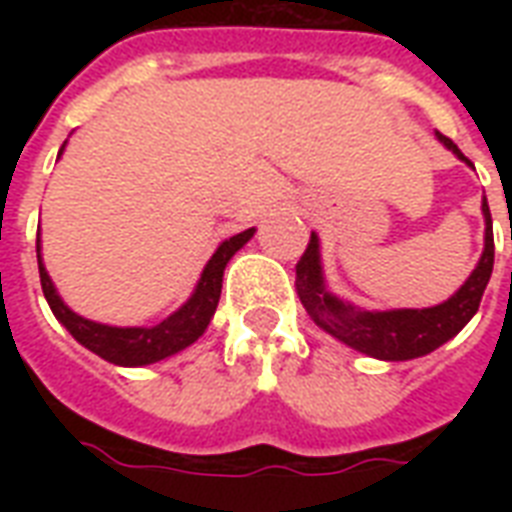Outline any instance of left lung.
<instances>
[{"label": "left lung", "instance_id": "1", "mask_svg": "<svg viewBox=\"0 0 512 512\" xmlns=\"http://www.w3.org/2000/svg\"><path fill=\"white\" fill-rule=\"evenodd\" d=\"M436 138L460 162L470 164V159H465L460 148L446 135L436 132ZM481 212L486 223L481 260L465 279V284L444 303L430 305V308H393V311H364V308L350 305L327 287V276L321 265V241L316 231L311 233L308 249L297 263L300 303L316 327L364 356L380 358V361H409V358L428 356L444 342L452 340L476 316L486 284L492 279L494 233L486 196L481 201Z\"/></svg>", "mask_w": 512, "mask_h": 512}]
</instances>
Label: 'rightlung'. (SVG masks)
I'll use <instances>...</instances> for the list:
<instances>
[{
    "instance_id": "add662e5",
    "label": "right lung",
    "mask_w": 512,
    "mask_h": 512,
    "mask_svg": "<svg viewBox=\"0 0 512 512\" xmlns=\"http://www.w3.org/2000/svg\"><path fill=\"white\" fill-rule=\"evenodd\" d=\"M68 143V140H66ZM66 143L60 146L58 159L66 151ZM255 236V228L236 233L231 239L220 241L215 255L209 257L201 279L196 281L191 297L185 300L175 313L167 319L154 324V327H111V324H100V321L84 319L74 313L63 303L58 289L52 284L50 273L44 268L42 260V236L36 233V260H39V279H42V292L47 297V305L55 313V319L71 332L79 345L92 350L95 356L106 358L116 366H146L156 364L162 358H170L188 345L199 340L207 332L209 321L215 316L217 303H220V289H223V271L225 265L231 263V257L239 252L249 239Z\"/></svg>"
}]
</instances>
